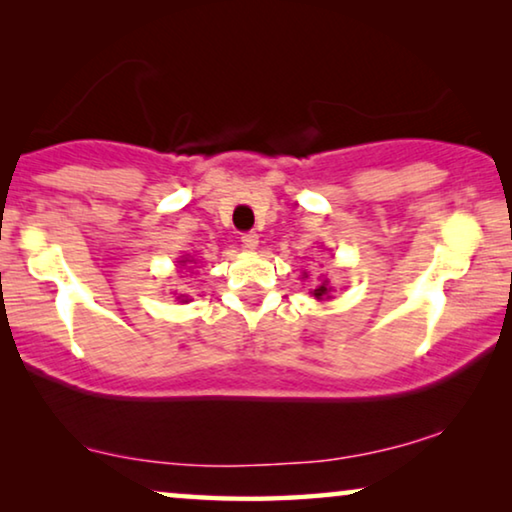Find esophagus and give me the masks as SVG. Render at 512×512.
<instances>
[{"instance_id":"1","label":"esophagus","mask_w":512,"mask_h":512,"mask_svg":"<svg viewBox=\"0 0 512 512\" xmlns=\"http://www.w3.org/2000/svg\"><path fill=\"white\" fill-rule=\"evenodd\" d=\"M242 247L244 249H256L258 247V235L254 230H249V233H242Z\"/></svg>"}]
</instances>
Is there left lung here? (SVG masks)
I'll return each instance as SVG.
<instances>
[{"mask_svg":"<svg viewBox=\"0 0 512 512\" xmlns=\"http://www.w3.org/2000/svg\"><path fill=\"white\" fill-rule=\"evenodd\" d=\"M328 291H331V286H328V279H321L319 289H314V298H328Z\"/></svg>","mask_w":512,"mask_h":512,"instance_id":"left-lung-1","label":"left lung"}]
</instances>
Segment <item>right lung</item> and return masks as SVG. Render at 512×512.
Masks as SVG:
<instances>
[{
    "label": "right lung",
    "instance_id": "add662e5",
    "mask_svg": "<svg viewBox=\"0 0 512 512\" xmlns=\"http://www.w3.org/2000/svg\"><path fill=\"white\" fill-rule=\"evenodd\" d=\"M181 263H186V261H181Z\"/></svg>",
    "mask_w": 512,
    "mask_h": 512
}]
</instances>
